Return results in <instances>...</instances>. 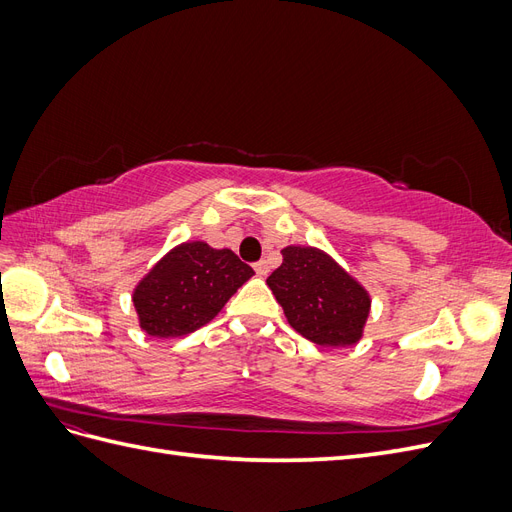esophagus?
<instances>
[{
	"label": "esophagus",
	"mask_w": 512,
	"mask_h": 512,
	"mask_svg": "<svg viewBox=\"0 0 512 512\" xmlns=\"http://www.w3.org/2000/svg\"><path fill=\"white\" fill-rule=\"evenodd\" d=\"M254 271H256L260 277H265V275L269 273V260H258L256 265H254Z\"/></svg>",
	"instance_id": "esophagus-1"
}]
</instances>
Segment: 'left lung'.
I'll return each instance as SVG.
<instances>
[{
  "label": "left lung",
  "mask_w": 512,
  "mask_h": 512,
  "mask_svg": "<svg viewBox=\"0 0 512 512\" xmlns=\"http://www.w3.org/2000/svg\"><path fill=\"white\" fill-rule=\"evenodd\" d=\"M282 256L267 284L290 327L318 346L346 348L359 342L371 307L367 290L316 247L288 245Z\"/></svg>",
  "instance_id": "obj_1"
}]
</instances>
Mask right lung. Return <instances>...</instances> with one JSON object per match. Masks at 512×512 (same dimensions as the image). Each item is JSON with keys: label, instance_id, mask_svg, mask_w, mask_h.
Returning a JSON list of instances; mask_svg holds the SVG:
<instances>
[{"label": "right lung", "instance_id": "right-lung-1", "mask_svg": "<svg viewBox=\"0 0 512 512\" xmlns=\"http://www.w3.org/2000/svg\"><path fill=\"white\" fill-rule=\"evenodd\" d=\"M254 269L230 250H213L205 241L173 247L156 262L132 301L141 329L151 337H181L205 327Z\"/></svg>", "mask_w": 512, "mask_h": 512}]
</instances>
